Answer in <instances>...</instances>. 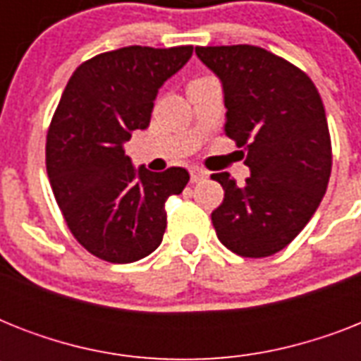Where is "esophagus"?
Returning a JSON list of instances; mask_svg holds the SVG:
<instances>
[{"mask_svg": "<svg viewBox=\"0 0 361 361\" xmlns=\"http://www.w3.org/2000/svg\"><path fill=\"white\" fill-rule=\"evenodd\" d=\"M206 176H208V172H206V170L198 169V166H192V169H191V181H192V183H197V181L204 180Z\"/></svg>", "mask_w": 361, "mask_h": 361, "instance_id": "esophagus-1", "label": "esophagus"}]
</instances>
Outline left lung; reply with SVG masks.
Listing matches in <instances>:
<instances>
[{
  "instance_id": "left-lung-1",
  "label": "left lung",
  "mask_w": 361,
  "mask_h": 361,
  "mask_svg": "<svg viewBox=\"0 0 361 361\" xmlns=\"http://www.w3.org/2000/svg\"><path fill=\"white\" fill-rule=\"evenodd\" d=\"M225 92V133L245 147L251 176L238 185L228 172L212 174L225 189L212 223L221 243L240 257L285 249L324 197L331 140L322 99L305 73L260 47H197Z\"/></svg>"
}]
</instances>
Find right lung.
I'll use <instances>...</instances> for the list:
<instances>
[{
  "mask_svg": "<svg viewBox=\"0 0 361 361\" xmlns=\"http://www.w3.org/2000/svg\"><path fill=\"white\" fill-rule=\"evenodd\" d=\"M192 47H125L87 59L73 73L47 136V172L73 236L101 260L136 262L161 245L164 202L189 172L136 170L123 144L152 120L159 87Z\"/></svg>",
  "mask_w": 361,
  "mask_h": 361,
  "instance_id": "add662e5",
  "label": "right lung"
}]
</instances>
